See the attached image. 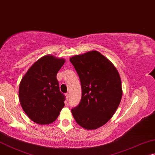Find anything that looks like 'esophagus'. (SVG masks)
Returning a JSON list of instances; mask_svg holds the SVG:
<instances>
[{"mask_svg":"<svg viewBox=\"0 0 155 155\" xmlns=\"http://www.w3.org/2000/svg\"><path fill=\"white\" fill-rule=\"evenodd\" d=\"M65 96H66V98H67V99H69V93H67V94H65Z\"/></svg>","mask_w":155,"mask_h":155,"instance_id":"obj_1","label":"esophagus"}]
</instances>
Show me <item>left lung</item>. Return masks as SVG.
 Returning a JSON list of instances; mask_svg holds the SVG:
<instances>
[{
    "mask_svg": "<svg viewBox=\"0 0 155 155\" xmlns=\"http://www.w3.org/2000/svg\"><path fill=\"white\" fill-rule=\"evenodd\" d=\"M81 81L79 104L71 109L76 123L95 130L106 124L114 115L122 98V85L114 65L97 51L70 58Z\"/></svg>",
    "mask_w": 155,
    "mask_h": 155,
    "instance_id": "left-lung-1",
    "label": "left lung"
}]
</instances>
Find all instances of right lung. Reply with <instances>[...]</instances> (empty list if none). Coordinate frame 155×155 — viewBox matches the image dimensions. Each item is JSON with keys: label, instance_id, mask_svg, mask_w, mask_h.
Listing matches in <instances>:
<instances>
[{"label": "right lung", "instance_id": "obj_1", "mask_svg": "<svg viewBox=\"0 0 155 155\" xmlns=\"http://www.w3.org/2000/svg\"><path fill=\"white\" fill-rule=\"evenodd\" d=\"M65 60L45 55L35 61L22 78L19 87L20 104L27 115L40 125L53 123L64 106L65 96L57 79Z\"/></svg>", "mask_w": 155, "mask_h": 155}]
</instances>
